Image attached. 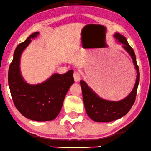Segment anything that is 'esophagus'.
<instances>
[{"label": "esophagus", "instance_id": "1", "mask_svg": "<svg viewBox=\"0 0 151 151\" xmlns=\"http://www.w3.org/2000/svg\"><path fill=\"white\" fill-rule=\"evenodd\" d=\"M73 77H74V81L75 82H79L80 81V79H81V75H80V74L78 72H74Z\"/></svg>", "mask_w": 151, "mask_h": 151}]
</instances>
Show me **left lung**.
Instances as JSON below:
<instances>
[{
    "label": "left lung",
    "instance_id": "obj_1",
    "mask_svg": "<svg viewBox=\"0 0 151 151\" xmlns=\"http://www.w3.org/2000/svg\"><path fill=\"white\" fill-rule=\"evenodd\" d=\"M114 37L120 43L123 45V47L130 55L134 65L135 69L137 70V75L134 86L132 92L123 100L114 102L109 101L100 98L92 89H91L85 81H80L83 100L84 103L86 111L88 116L91 119L96 122H109L119 119L128 113L136 99L137 88L139 83V67L137 65L136 56L133 49L127 42L126 38L120 33H116Z\"/></svg>",
    "mask_w": 151,
    "mask_h": 151
}]
</instances>
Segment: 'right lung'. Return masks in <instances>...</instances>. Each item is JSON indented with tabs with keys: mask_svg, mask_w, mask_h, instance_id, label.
Returning a JSON list of instances; mask_svg holds the SVG:
<instances>
[{
	"mask_svg": "<svg viewBox=\"0 0 151 151\" xmlns=\"http://www.w3.org/2000/svg\"><path fill=\"white\" fill-rule=\"evenodd\" d=\"M39 35L31 34L17 47L9 68L8 83L16 108L24 117L35 121H52L60 113L65 95L74 83L73 70L64 74H53L42 83L28 84L20 72L23 51Z\"/></svg>",
	"mask_w": 151,
	"mask_h": 151,
	"instance_id": "add662e5",
	"label": "right lung"
}]
</instances>
